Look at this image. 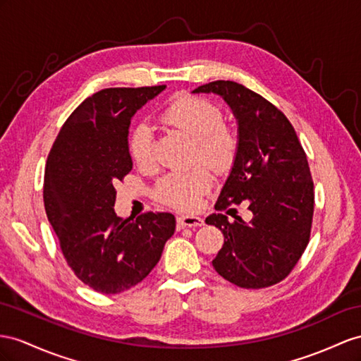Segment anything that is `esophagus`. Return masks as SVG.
<instances>
[{
  "instance_id": "obj_1",
  "label": "esophagus",
  "mask_w": 361,
  "mask_h": 361,
  "mask_svg": "<svg viewBox=\"0 0 361 361\" xmlns=\"http://www.w3.org/2000/svg\"><path fill=\"white\" fill-rule=\"evenodd\" d=\"M177 223L180 228L183 227H201L204 224V219L200 216H192V215H181L177 218Z\"/></svg>"
}]
</instances>
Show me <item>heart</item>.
Wrapping results in <instances>:
<instances>
[{
	"mask_svg": "<svg viewBox=\"0 0 361 361\" xmlns=\"http://www.w3.org/2000/svg\"><path fill=\"white\" fill-rule=\"evenodd\" d=\"M160 120L193 140L192 161H201L215 172L232 168L239 137L235 129L224 123V114L218 105L204 97L180 94L166 105ZM128 149L133 160L140 166H149L154 159V129L149 123H137L128 138ZM212 177L204 168L189 172L168 173L157 183L154 197L163 204L180 210H195L201 197L210 189Z\"/></svg>",
	"mask_w": 361,
	"mask_h": 361,
	"instance_id": "obj_1",
	"label": "heart"
}]
</instances>
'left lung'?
Returning <instances> with one entry per match:
<instances>
[{
    "mask_svg": "<svg viewBox=\"0 0 361 361\" xmlns=\"http://www.w3.org/2000/svg\"><path fill=\"white\" fill-rule=\"evenodd\" d=\"M193 92L223 96L239 129V149L215 204L218 214L206 218L224 235L212 265L241 288L279 283L310 243L314 183L307 154L290 120L257 92L232 80L209 82ZM243 200L254 214L252 221L245 225L235 217L228 224L220 212Z\"/></svg>",
    "mask_w": 361,
    "mask_h": 361,
    "instance_id": "obj_1",
    "label": "left lung"
}]
</instances>
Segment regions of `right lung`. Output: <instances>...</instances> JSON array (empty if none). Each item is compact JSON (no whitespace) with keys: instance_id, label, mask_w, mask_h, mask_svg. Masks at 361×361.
Here are the masks:
<instances>
[{"instance_id":"right-lung-1","label":"right lung","mask_w":361,"mask_h":361,"mask_svg":"<svg viewBox=\"0 0 361 361\" xmlns=\"http://www.w3.org/2000/svg\"><path fill=\"white\" fill-rule=\"evenodd\" d=\"M164 88L100 90L73 111L49 154L45 214L73 273L102 294L142 282L175 232V216L168 212H146L135 221L114 212V186L133 169L131 118Z\"/></svg>"}]
</instances>
